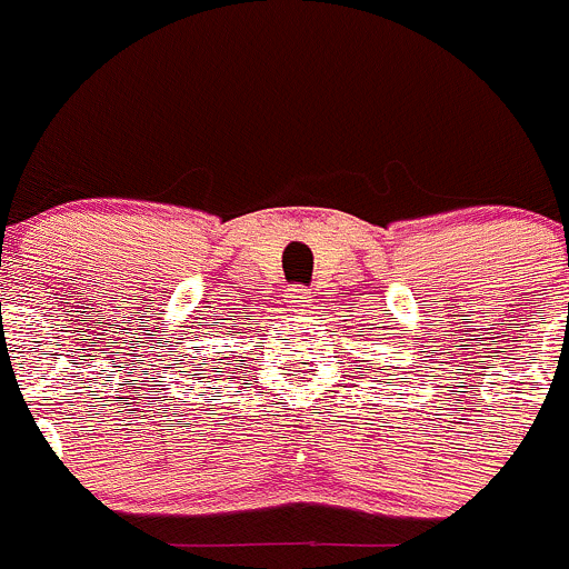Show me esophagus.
Listing matches in <instances>:
<instances>
[{
    "instance_id": "esophagus-1",
    "label": "esophagus",
    "mask_w": 569,
    "mask_h": 569,
    "mask_svg": "<svg viewBox=\"0 0 569 569\" xmlns=\"http://www.w3.org/2000/svg\"><path fill=\"white\" fill-rule=\"evenodd\" d=\"M288 305L296 307V310H307V307L312 305L310 290H305V288H290V290H288Z\"/></svg>"
}]
</instances>
